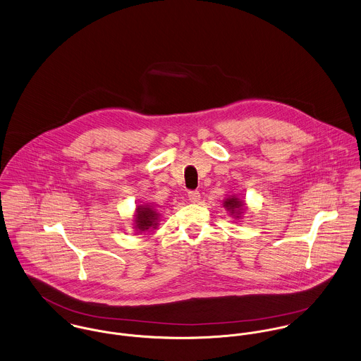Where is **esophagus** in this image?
<instances>
[{
    "label": "esophagus",
    "instance_id": "esophagus-1",
    "mask_svg": "<svg viewBox=\"0 0 361 361\" xmlns=\"http://www.w3.org/2000/svg\"><path fill=\"white\" fill-rule=\"evenodd\" d=\"M200 198H201V195H200V191H188V200L191 201V202H200Z\"/></svg>",
    "mask_w": 361,
    "mask_h": 361
}]
</instances>
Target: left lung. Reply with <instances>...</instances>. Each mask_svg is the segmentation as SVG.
I'll return each mask as SVG.
<instances>
[{
  "mask_svg": "<svg viewBox=\"0 0 361 361\" xmlns=\"http://www.w3.org/2000/svg\"><path fill=\"white\" fill-rule=\"evenodd\" d=\"M241 205H243V202H241V201H237L235 198H230V200H227V201L224 202V207H226L227 209H230L231 214H233L237 208H240Z\"/></svg>",
  "mask_w": 361,
  "mask_h": 361,
  "instance_id": "left-lung-1",
  "label": "left lung"
}]
</instances>
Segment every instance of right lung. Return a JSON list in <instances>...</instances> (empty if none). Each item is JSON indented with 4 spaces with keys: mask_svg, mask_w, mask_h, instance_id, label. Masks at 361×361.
<instances>
[{
    "mask_svg": "<svg viewBox=\"0 0 361 361\" xmlns=\"http://www.w3.org/2000/svg\"><path fill=\"white\" fill-rule=\"evenodd\" d=\"M156 220V214L149 209V208H138V215H137V226L140 230H147L150 226H154Z\"/></svg>",
    "mask_w": 361,
    "mask_h": 361,
    "instance_id": "add662e5",
    "label": "right lung"
}]
</instances>
